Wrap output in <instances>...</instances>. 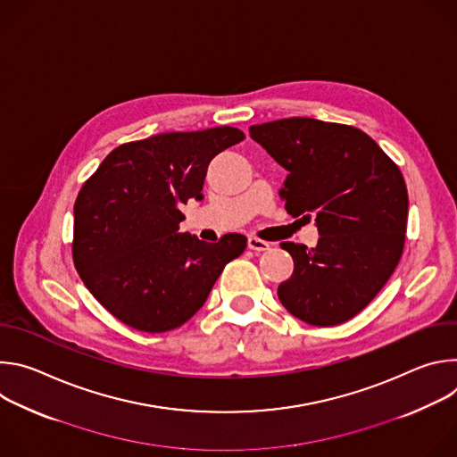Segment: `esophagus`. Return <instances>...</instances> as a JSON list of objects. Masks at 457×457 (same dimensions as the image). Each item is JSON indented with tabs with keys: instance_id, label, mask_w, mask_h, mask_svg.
<instances>
[{
	"instance_id": "34e87169",
	"label": "esophagus",
	"mask_w": 457,
	"mask_h": 457,
	"mask_svg": "<svg viewBox=\"0 0 457 457\" xmlns=\"http://www.w3.org/2000/svg\"><path fill=\"white\" fill-rule=\"evenodd\" d=\"M247 247L253 249V251H266V249H270V242L260 240L256 237H249L247 238Z\"/></svg>"
}]
</instances>
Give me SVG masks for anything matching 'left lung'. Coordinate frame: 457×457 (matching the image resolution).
<instances>
[{
  "label": "left lung",
  "instance_id": "1",
  "mask_svg": "<svg viewBox=\"0 0 457 457\" xmlns=\"http://www.w3.org/2000/svg\"><path fill=\"white\" fill-rule=\"evenodd\" d=\"M287 177L280 197L293 217L314 219V247L282 242L295 270L282 305L329 328L356 316L395 273L405 244L409 195L400 168L361 129L291 117L249 128Z\"/></svg>",
  "mask_w": 457,
  "mask_h": 457
}]
</instances>
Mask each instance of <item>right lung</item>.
Returning a JSON list of instances; mask_svg holds the SVG:
<instances>
[{
	"label": "right lung",
	"instance_id": "right-lung-1",
	"mask_svg": "<svg viewBox=\"0 0 457 457\" xmlns=\"http://www.w3.org/2000/svg\"><path fill=\"white\" fill-rule=\"evenodd\" d=\"M237 128L173 132L120 145L83 184L74 206L76 270L117 320L145 333L180 328L197 312L245 237L210 244L180 233V212L203 201L210 162L240 143Z\"/></svg>",
	"mask_w": 457,
	"mask_h": 457
}]
</instances>
